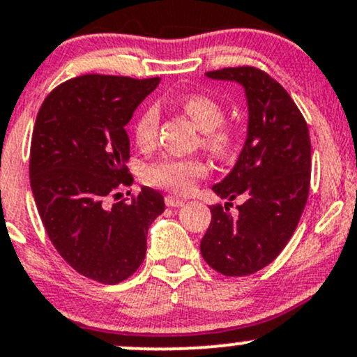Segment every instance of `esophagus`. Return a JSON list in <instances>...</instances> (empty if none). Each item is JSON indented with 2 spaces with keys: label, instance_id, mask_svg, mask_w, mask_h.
<instances>
[{
  "label": "esophagus",
  "instance_id": "esophagus-1",
  "mask_svg": "<svg viewBox=\"0 0 357 357\" xmlns=\"http://www.w3.org/2000/svg\"><path fill=\"white\" fill-rule=\"evenodd\" d=\"M166 205H167V207H183V205H185V202H183L181 198L174 197V195H167Z\"/></svg>",
  "mask_w": 357,
  "mask_h": 357
}]
</instances>
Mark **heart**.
I'll list each match as a JSON object with an SVG mask.
<instances>
[{"label":"heart","instance_id":"obj_1","mask_svg":"<svg viewBox=\"0 0 357 357\" xmlns=\"http://www.w3.org/2000/svg\"><path fill=\"white\" fill-rule=\"evenodd\" d=\"M181 109L195 123L198 130L204 131V145L219 157L232 153L238 145V133L231 126L224 125L222 104L213 97L204 93H193L181 100ZM159 131V109L155 106L145 107L135 121V142L142 149H149L155 144ZM207 164L197 157H162L147 166L144 178L149 185L185 193L193 188L195 181L207 174Z\"/></svg>","mask_w":357,"mask_h":357}]
</instances>
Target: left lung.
<instances>
[{
	"mask_svg": "<svg viewBox=\"0 0 357 357\" xmlns=\"http://www.w3.org/2000/svg\"><path fill=\"white\" fill-rule=\"evenodd\" d=\"M205 77L245 89L248 128L234 167L212 186L227 202L210 207L202 257L222 275H250L272 264L298 227L310 193V133L286 89L265 71L239 66ZM234 197L243 200L238 216L228 212Z\"/></svg>",
	"mask_w": 357,
	"mask_h": 357,
	"instance_id": "8db88e82",
	"label": "left lung"
}]
</instances>
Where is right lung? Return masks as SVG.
<instances>
[{
	"label": "right lung",
	"mask_w": 357,
	"mask_h": 357,
	"mask_svg": "<svg viewBox=\"0 0 357 357\" xmlns=\"http://www.w3.org/2000/svg\"><path fill=\"white\" fill-rule=\"evenodd\" d=\"M159 82L84 75L52 90L37 114L30 186L40 220L66 264L97 282L118 284L137 272L150 224L166 207L149 186L128 204H107L109 195L133 181L125 166V126Z\"/></svg>",
	"instance_id": "obj_1"
}]
</instances>
